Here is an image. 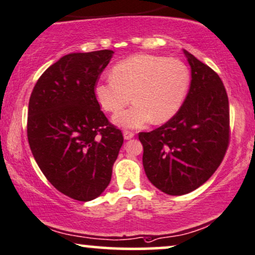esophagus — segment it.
Masks as SVG:
<instances>
[{
	"label": "esophagus",
	"instance_id": "esophagus-1",
	"mask_svg": "<svg viewBox=\"0 0 255 255\" xmlns=\"http://www.w3.org/2000/svg\"><path fill=\"white\" fill-rule=\"evenodd\" d=\"M123 136H124V139L128 140V139H131V138L134 137V133L131 132V131H128V130H124V132H123Z\"/></svg>",
	"mask_w": 255,
	"mask_h": 255
}]
</instances>
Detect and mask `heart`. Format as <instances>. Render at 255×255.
<instances>
[{
    "mask_svg": "<svg viewBox=\"0 0 255 255\" xmlns=\"http://www.w3.org/2000/svg\"><path fill=\"white\" fill-rule=\"evenodd\" d=\"M190 86V73L183 62L166 56L139 54L118 62L112 77L97 81L94 94L104 110L118 112L131 100L130 109L113 122L123 128H140L168 122L180 111Z\"/></svg>",
    "mask_w": 255,
    "mask_h": 255,
    "instance_id": "b5f03b06",
    "label": "heart"
}]
</instances>
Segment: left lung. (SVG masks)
<instances>
[{
  "instance_id": "left-lung-1",
  "label": "left lung",
  "mask_w": 255,
  "mask_h": 255,
  "mask_svg": "<svg viewBox=\"0 0 255 255\" xmlns=\"http://www.w3.org/2000/svg\"><path fill=\"white\" fill-rule=\"evenodd\" d=\"M191 83L183 105L168 123L140 132L143 166L157 189L168 195L190 193L208 181L227 150L229 104L221 79L183 49Z\"/></svg>"
}]
</instances>
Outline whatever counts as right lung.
I'll return each mask as SVG.
<instances>
[{
	"label": "right lung",
	"instance_id": "right-lung-1",
	"mask_svg": "<svg viewBox=\"0 0 255 255\" xmlns=\"http://www.w3.org/2000/svg\"><path fill=\"white\" fill-rule=\"evenodd\" d=\"M112 55L110 49L64 55L39 78L28 105V142L37 165L60 193L84 202L108 188L124 140L94 94Z\"/></svg>",
	"mask_w": 255,
	"mask_h": 255
}]
</instances>
